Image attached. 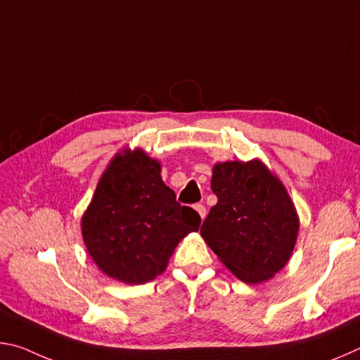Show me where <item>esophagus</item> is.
Wrapping results in <instances>:
<instances>
[{"label": "esophagus", "mask_w": 360, "mask_h": 360, "mask_svg": "<svg viewBox=\"0 0 360 360\" xmlns=\"http://www.w3.org/2000/svg\"><path fill=\"white\" fill-rule=\"evenodd\" d=\"M195 211H197L198 212V214H200V217H202V221H203V219L206 217V208H205V205H195Z\"/></svg>", "instance_id": "obj_1"}]
</instances>
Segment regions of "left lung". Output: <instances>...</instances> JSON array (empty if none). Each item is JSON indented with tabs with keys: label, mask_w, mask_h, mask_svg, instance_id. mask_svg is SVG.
Listing matches in <instances>:
<instances>
[{
	"label": "left lung",
	"mask_w": 360,
	"mask_h": 360,
	"mask_svg": "<svg viewBox=\"0 0 360 360\" xmlns=\"http://www.w3.org/2000/svg\"><path fill=\"white\" fill-rule=\"evenodd\" d=\"M211 191L217 203L200 230L206 245L240 281L271 279L288 265L300 229L288 188L252 158L216 163Z\"/></svg>",
	"instance_id": "left-lung-1"
}]
</instances>
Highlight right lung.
Segmentation results:
<instances>
[{
    "mask_svg": "<svg viewBox=\"0 0 360 360\" xmlns=\"http://www.w3.org/2000/svg\"><path fill=\"white\" fill-rule=\"evenodd\" d=\"M160 173V162L141 148L122 149L84 211V245L115 281L144 284L162 275L174 248L202 222L197 211L176 202Z\"/></svg>",
    "mask_w": 360,
    "mask_h": 360,
    "instance_id": "right-lung-1",
    "label": "right lung"
}]
</instances>
